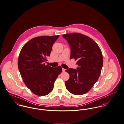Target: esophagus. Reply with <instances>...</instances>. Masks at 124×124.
<instances>
[{
    "label": "esophagus",
    "instance_id": "34e87169",
    "mask_svg": "<svg viewBox=\"0 0 124 124\" xmlns=\"http://www.w3.org/2000/svg\"><path fill=\"white\" fill-rule=\"evenodd\" d=\"M65 69H63V68H62V71L63 72H65Z\"/></svg>",
    "mask_w": 124,
    "mask_h": 124
}]
</instances>
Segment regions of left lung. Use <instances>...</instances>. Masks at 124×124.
I'll return each mask as SVG.
<instances>
[{"label":"left lung","instance_id":"8db88e82","mask_svg":"<svg viewBox=\"0 0 124 124\" xmlns=\"http://www.w3.org/2000/svg\"><path fill=\"white\" fill-rule=\"evenodd\" d=\"M71 49L70 58L78 59L76 69L66 71L70 76L65 82L71 93L81 95L88 92L97 81L103 64L101 51L98 45L89 37L80 33L64 34Z\"/></svg>","mask_w":124,"mask_h":124}]
</instances>
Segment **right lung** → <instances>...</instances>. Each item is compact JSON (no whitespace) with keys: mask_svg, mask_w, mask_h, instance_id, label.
Here are the masks:
<instances>
[{"mask_svg":"<svg viewBox=\"0 0 124 124\" xmlns=\"http://www.w3.org/2000/svg\"><path fill=\"white\" fill-rule=\"evenodd\" d=\"M41 36L32 39L22 47L18 59V68L26 86L35 95L44 96L53 89L54 82L62 70L60 66L45 65L52 46L59 37Z\"/></svg>","mask_w":124,"mask_h":124,"instance_id":"1","label":"right lung"}]
</instances>
